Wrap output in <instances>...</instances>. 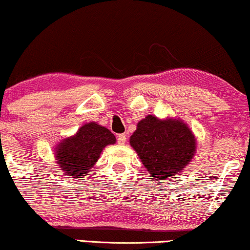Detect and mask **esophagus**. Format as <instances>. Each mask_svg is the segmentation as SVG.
Masks as SVG:
<instances>
[{"label": "esophagus", "mask_w": 250, "mask_h": 250, "mask_svg": "<svg viewBox=\"0 0 250 250\" xmlns=\"http://www.w3.org/2000/svg\"><path fill=\"white\" fill-rule=\"evenodd\" d=\"M126 135L125 134H119V135L117 136V143L121 144V146H123V144L126 143Z\"/></svg>", "instance_id": "obj_1"}]
</instances>
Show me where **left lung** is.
Here are the masks:
<instances>
[{"label":"left lung","instance_id":"1","mask_svg":"<svg viewBox=\"0 0 250 250\" xmlns=\"http://www.w3.org/2000/svg\"><path fill=\"white\" fill-rule=\"evenodd\" d=\"M129 143L147 172L158 180L178 175L196 151V139L185 123L152 115L137 123Z\"/></svg>","mask_w":250,"mask_h":250}]
</instances>
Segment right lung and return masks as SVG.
Instances as JSON below:
<instances>
[{
	"instance_id": "1",
	"label": "right lung",
	"mask_w": 250,
	"mask_h": 250,
	"mask_svg": "<svg viewBox=\"0 0 250 250\" xmlns=\"http://www.w3.org/2000/svg\"><path fill=\"white\" fill-rule=\"evenodd\" d=\"M114 143L116 137L109 129L93 122L86 123L75 135L59 143L55 150L57 164L68 176L81 178L98 161L104 146Z\"/></svg>"
}]
</instances>
